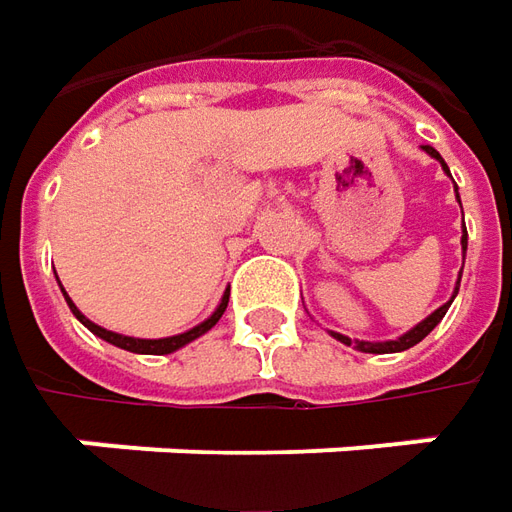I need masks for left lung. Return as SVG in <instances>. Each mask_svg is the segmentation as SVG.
I'll list each match as a JSON object with an SVG mask.
<instances>
[{"mask_svg":"<svg viewBox=\"0 0 512 512\" xmlns=\"http://www.w3.org/2000/svg\"><path fill=\"white\" fill-rule=\"evenodd\" d=\"M422 150L427 153V156H433L439 165H442V170L450 176V170H447V165H444V159L439 156V150L430 148V145H422ZM453 179V176H450ZM456 199H459V187H456ZM459 205H462V199H459ZM464 219V213H462ZM464 253H467V230H462V267H464ZM459 285H462V270H459V279H456V287H453V296H450V302H444L442 307H436L427 319H422L416 327H410L407 333H402L399 339H387V342H364V339H350V336H342V333H336V330H330V336L336 339V342L347 344V347H356L359 353H402V350H410L413 344H419L433 330V327L439 325L444 319V313H447V307L453 305V299H456V293H459Z\"/></svg>","mask_w":512,"mask_h":512,"instance_id":"left-lung-1","label":"left lung"}]
</instances>
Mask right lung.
I'll use <instances>...</instances> for the list:
<instances>
[{
    "mask_svg": "<svg viewBox=\"0 0 512 512\" xmlns=\"http://www.w3.org/2000/svg\"><path fill=\"white\" fill-rule=\"evenodd\" d=\"M62 293H65V287H62ZM227 299H230V287L225 290V296H222V302L216 305V310L207 316L205 322H199L196 327H190L185 333H176V336H165V339H136V336H125V333H113L108 327L96 325V322H90L88 316L79 310V307L70 302V296L65 293V302H68L70 313L82 322V325L88 327L93 336H99V339H105L108 344H116V347H122V350H130V353H142V356H165V353H173V350H179V347H185L193 339H199V336H205L210 327L216 325L219 319H222V313H225Z\"/></svg>",
    "mask_w": 512,
    "mask_h": 512,
    "instance_id": "add662e5",
    "label": "right lung"
}]
</instances>
